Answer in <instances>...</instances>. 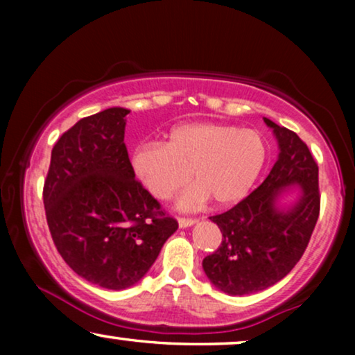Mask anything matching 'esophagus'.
I'll list each match as a JSON object with an SVG mask.
<instances>
[{
    "label": "esophagus",
    "instance_id": "esophagus-1",
    "mask_svg": "<svg viewBox=\"0 0 355 355\" xmlns=\"http://www.w3.org/2000/svg\"><path fill=\"white\" fill-rule=\"evenodd\" d=\"M178 223H179V227H181V230H184V227L193 226L197 221L196 220H191V218H179Z\"/></svg>",
    "mask_w": 355,
    "mask_h": 355
}]
</instances>
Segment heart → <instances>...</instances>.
I'll list each match as a JSON object with an SVG mask.
<instances>
[{"instance_id": "heart-1", "label": "heart", "mask_w": 355, "mask_h": 355, "mask_svg": "<svg viewBox=\"0 0 355 355\" xmlns=\"http://www.w3.org/2000/svg\"><path fill=\"white\" fill-rule=\"evenodd\" d=\"M266 162L263 135L232 124L187 123L173 128L163 145L144 144L134 148L130 166L135 178L158 200H168L186 186L179 210H197L215 200L232 207L244 200Z\"/></svg>"}]
</instances>
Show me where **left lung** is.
I'll return each mask as SVG.
<instances>
[{
    "label": "left lung",
    "mask_w": 355,
    "mask_h": 355,
    "mask_svg": "<svg viewBox=\"0 0 355 355\" xmlns=\"http://www.w3.org/2000/svg\"><path fill=\"white\" fill-rule=\"evenodd\" d=\"M278 142V159L263 182L244 200L210 220L223 241L203 259L210 283L230 295L260 293L294 268L307 249L320 213L318 166L293 130L268 118ZM289 193L294 201L283 202Z\"/></svg>",
    "instance_id": "1"
}]
</instances>
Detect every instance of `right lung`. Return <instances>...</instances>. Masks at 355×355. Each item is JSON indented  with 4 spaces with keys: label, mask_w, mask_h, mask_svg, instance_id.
<instances>
[{
    "label": "right lung",
    "mask_w": 355,
    "mask_h": 355,
    "mask_svg": "<svg viewBox=\"0 0 355 355\" xmlns=\"http://www.w3.org/2000/svg\"><path fill=\"white\" fill-rule=\"evenodd\" d=\"M129 113L114 106L62 134L43 187L58 252L80 278L111 291L137 284L178 230L135 181L124 145Z\"/></svg>",
    "instance_id": "right-lung-1"
}]
</instances>
